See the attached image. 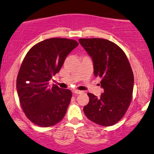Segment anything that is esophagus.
Returning <instances> with one entry per match:
<instances>
[{"instance_id": "obj_1", "label": "esophagus", "mask_w": 154, "mask_h": 154, "mask_svg": "<svg viewBox=\"0 0 154 154\" xmlns=\"http://www.w3.org/2000/svg\"><path fill=\"white\" fill-rule=\"evenodd\" d=\"M72 92H73V93L74 94H81V93H82V91H80V90H73L72 91Z\"/></svg>"}]
</instances>
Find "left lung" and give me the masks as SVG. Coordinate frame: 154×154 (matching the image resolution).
I'll use <instances>...</instances> for the list:
<instances>
[{
	"mask_svg": "<svg viewBox=\"0 0 154 154\" xmlns=\"http://www.w3.org/2000/svg\"><path fill=\"white\" fill-rule=\"evenodd\" d=\"M92 57L94 75L100 77L103 93L100 98L87 93L90 101L84 112L93 123L110 126L115 125L128 110L134 88V74L123 51L114 42L105 39H79Z\"/></svg>",
	"mask_w": 154,
	"mask_h": 154,
	"instance_id": "1",
	"label": "left lung"
}]
</instances>
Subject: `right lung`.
I'll list each match as a JSON object with an SVG mask.
<instances>
[{
	"instance_id": "add662e5",
	"label": "right lung",
	"mask_w": 154,
	"mask_h": 154,
	"mask_svg": "<svg viewBox=\"0 0 154 154\" xmlns=\"http://www.w3.org/2000/svg\"><path fill=\"white\" fill-rule=\"evenodd\" d=\"M79 43L66 38H51L36 44L25 57L17 77L20 103L26 117L41 127H50L63 119L72 92L49 80L63 65Z\"/></svg>"
}]
</instances>
